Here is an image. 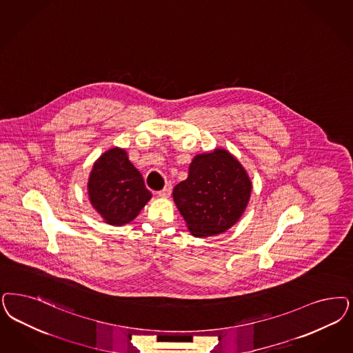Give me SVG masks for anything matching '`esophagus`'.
Listing matches in <instances>:
<instances>
[{"mask_svg": "<svg viewBox=\"0 0 353 353\" xmlns=\"http://www.w3.org/2000/svg\"><path fill=\"white\" fill-rule=\"evenodd\" d=\"M170 193H172V185H170V183H167V185H165V188H164L163 190H160V192H159V196H161V198H168Z\"/></svg>", "mask_w": 353, "mask_h": 353, "instance_id": "obj_1", "label": "esophagus"}]
</instances>
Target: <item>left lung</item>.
I'll list each match as a JSON object with an SVG mask.
<instances>
[{
	"mask_svg": "<svg viewBox=\"0 0 353 353\" xmlns=\"http://www.w3.org/2000/svg\"><path fill=\"white\" fill-rule=\"evenodd\" d=\"M253 183L243 164L225 148L195 155L189 176L173 189V201L195 237L218 236L243 216Z\"/></svg>",
	"mask_w": 353,
	"mask_h": 353,
	"instance_id": "1",
	"label": "left lung"
}]
</instances>
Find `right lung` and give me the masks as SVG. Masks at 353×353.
<instances>
[{
  "label": "right lung",
  "mask_w": 353,
  "mask_h": 353,
  "mask_svg": "<svg viewBox=\"0 0 353 353\" xmlns=\"http://www.w3.org/2000/svg\"><path fill=\"white\" fill-rule=\"evenodd\" d=\"M87 193L103 220L117 227L135 219L152 196L120 147H112L97 158L88 176Z\"/></svg>",
  "instance_id": "add662e5"
}]
</instances>
